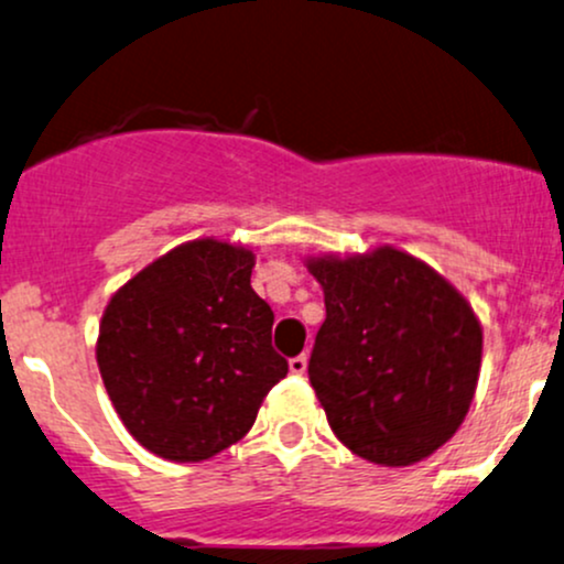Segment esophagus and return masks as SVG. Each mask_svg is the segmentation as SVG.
Returning a JSON list of instances; mask_svg holds the SVG:
<instances>
[{
	"mask_svg": "<svg viewBox=\"0 0 564 564\" xmlns=\"http://www.w3.org/2000/svg\"><path fill=\"white\" fill-rule=\"evenodd\" d=\"M306 367H308L306 354H299V357L290 359V372H295V376H303V372H306Z\"/></svg>",
	"mask_w": 564,
	"mask_h": 564,
	"instance_id": "esophagus-1",
	"label": "esophagus"
}]
</instances>
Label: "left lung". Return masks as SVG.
Wrapping results in <instances>:
<instances>
[{"label":"left lung","instance_id":"1","mask_svg":"<svg viewBox=\"0 0 564 564\" xmlns=\"http://www.w3.org/2000/svg\"><path fill=\"white\" fill-rule=\"evenodd\" d=\"M306 265L327 308L308 381L333 434L370 464L429 458L458 432L477 391L482 327L469 301L394 248Z\"/></svg>","mask_w":564,"mask_h":564}]
</instances>
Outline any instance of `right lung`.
<instances>
[{"instance_id": "add662e5", "label": "right lung", "mask_w": 564, "mask_h": 564, "mask_svg": "<svg viewBox=\"0 0 564 564\" xmlns=\"http://www.w3.org/2000/svg\"><path fill=\"white\" fill-rule=\"evenodd\" d=\"M248 248L194 239L138 271L100 319V378L128 432L160 458L197 464L242 440L288 359Z\"/></svg>"}]
</instances>
